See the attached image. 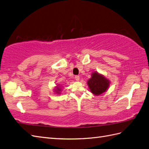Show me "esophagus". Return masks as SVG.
<instances>
[{
    "mask_svg": "<svg viewBox=\"0 0 149 149\" xmlns=\"http://www.w3.org/2000/svg\"><path fill=\"white\" fill-rule=\"evenodd\" d=\"M75 79L77 81H79V79H80V77H79V75H75Z\"/></svg>",
    "mask_w": 149,
    "mask_h": 149,
    "instance_id": "esophagus-1",
    "label": "esophagus"
}]
</instances>
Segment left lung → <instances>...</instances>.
<instances>
[{"label":"left lung","instance_id":"1","mask_svg":"<svg viewBox=\"0 0 149 149\" xmlns=\"http://www.w3.org/2000/svg\"><path fill=\"white\" fill-rule=\"evenodd\" d=\"M89 89L94 95H99L104 93L109 87V82L103 75L94 72L88 81Z\"/></svg>","mask_w":149,"mask_h":149}]
</instances>
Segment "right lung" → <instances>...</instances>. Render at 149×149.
I'll list each match as a JSON object with an SVG mask.
<instances>
[{
    "label": "right lung",
    "instance_id": "right-lung-1",
    "mask_svg": "<svg viewBox=\"0 0 149 149\" xmlns=\"http://www.w3.org/2000/svg\"><path fill=\"white\" fill-rule=\"evenodd\" d=\"M58 92L57 93H58V91H60V89H57V90H56Z\"/></svg>",
    "mask_w": 149,
    "mask_h": 149
}]
</instances>
